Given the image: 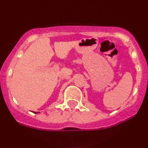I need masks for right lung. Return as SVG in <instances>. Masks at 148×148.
Here are the masks:
<instances>
[{
  "label": "right lung",
  "instance_id": "add662e5",
  "mask_svg": "<svg viewBox=\"0 0 148 148\" xmlns=\"http://www.w3.org/2000/svg\"><path fill=\"white\" fill-rule=\"evenodd\" d=\"M33 113H37V112H33Z\"/></svg>",
  "mask_w": 148,
  "mask_h": 148
}]
</instances>
